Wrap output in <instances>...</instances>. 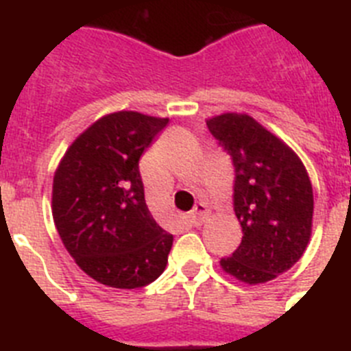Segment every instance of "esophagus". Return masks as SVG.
I'll return each instance as SVG.
<instances>
[{
	"instance_id": "obj_1",
	"label": "esophagus",
	"mask_w": 351,
	"mask_h": 351,
	"mask_svg": "<svg viewBox=\"0 0 351 351\" xmlns=\"http://www.w3.org/2000/svg\"><path fill=\"white\" fill-rule=\"evenodd\" d=\"M210 215V210L208 206L203 205V203H199V205L194 206V210L191 213H189V219H191V222H193L194 226H201L203 222L208 219Z\"/></svg>"
}]
</instances>
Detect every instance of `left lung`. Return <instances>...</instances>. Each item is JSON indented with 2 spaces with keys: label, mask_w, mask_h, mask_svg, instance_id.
I'll return each instance as SVG.
<instances>
[{
  "label": "left lung",
  "mask_w": 351,
  "mask_h": 351,
  "mask_svg": "<svg viewBox=\"0 0 351 351\" xmlns=\"http://www.w3.org/2000/svg\"><path fill=\"white\" fill-rule=\"evenodd\" d=\"M234 164L239 249L221 268L243 285H263L293 267L313 231V185L306 166L281 138L247 112L206 118Z\"/></svg>",
  "instance_id": "obj_1"
}]
</instances>
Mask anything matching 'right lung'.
Here are the masks:
<instances>
[{
	"label": "right lung",
	"mask_w": 351,
	"mask_h": 351,
	"mask_svg": "<svg viewBox=\"0 0 351 351\" xmlns=\"http://www.w3.org/2000/svg\"><path fill=\"white\" fill-rule=\"evenodd\" d=\"M167 121L138 111L104 114L54 171V226L77 267L100 285L141 288L166 268L173 234L146 206L139 158Z\"/></svg>",
	"instance_id": "add662e5"
}]
</instances>
